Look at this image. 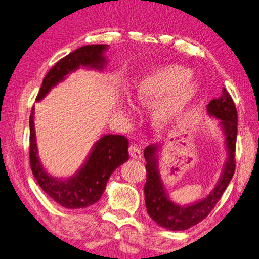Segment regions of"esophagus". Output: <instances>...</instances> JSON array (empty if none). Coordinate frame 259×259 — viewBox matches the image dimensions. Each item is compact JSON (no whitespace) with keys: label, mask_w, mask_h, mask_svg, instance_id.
<instances>
[{"label":"esophagus","mask_w":259,"mask_h":259,"mask_svg":"<svg viewBox=\"0 0 259 259\" xmlns=\"http://www.w3.org/2000/svg\"><path fill=\"white\" fill-rule=\"evenodd\" d=\"M129 154H130L131 158H134L136 160L142 159V151L137 145H135V144L129 147Z\"/></svg>","instance_id":"1"}]
</instances>
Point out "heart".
Here are the masks:
<instances>
[{
	"label": "heart",
	"instance_id": "1",
	"mask_svg": "<svg viewBox=\"0 0 259 259\" xmlns=\"http://www.w3.org/2000/svg\"><path fill=\"white\" fill-rule=\"evenodd\" d=\"M191 76L192 71L184 65L163 64L141 78L135 88L138 104L152 106L162 99L152 113L154 126L165 128L198 98L200 86Z\"/></svg>",
	"mask_w": 259,
	"mask_h": 259
}]
</instances>
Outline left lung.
<instances>
[{
	"label": "left lung",
	"mask_w": 259,
	"mask_h": 259,
	"mask_svg": "<svg viewBox=\"0 0 259 259\" xmlns=\"http://www.w3.org/2000/svg\"><path fill=\"white\" fill-rule=\"evenodd\" d=\"M207 114L219 121L225 136L226 160L223 173L215 187L204 198L189 205H180L170 200L159 170V152L161 145L152 144L144 150L146 160V183L144 187L145 205L149 215L161 227L169 231H184L206 218L233 178L235 170V149L237 137V110L227 90L218 99L207 105Z\"/></svg>",
	"instance_id": "8db88e82"
}]
</instances>
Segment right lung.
Segmentation results:
<instances>
[{
  "label": "right lung",
  "mask_w": 259,
  "mask_h": 259,
  "mask_svg": "<svg viewBox=\"0 0 259 259\" xmlns=\"http://www.w3.org/2000/svg\"><path fill=\"white\" fill-rule=\"evenodd\" d=\"M108 45H88L61 59L44 78L36 96L42 100L53 88L79 68L102 71L108 63ZM129 141L122 135H104L94 143L88 158L75 174L55 178L41 165L34 129V107L30 115V162L36 182L46 194L65 208H84L101 198L106 184L117 167L129 160Z\"/></svg>",
  "instance_id": "1"
}]
</instances>
